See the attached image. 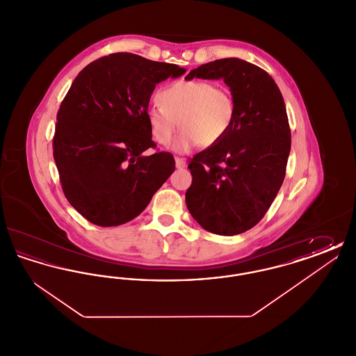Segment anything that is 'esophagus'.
Wrapping results in <instances>:
<instances>
[{"mask_svg":"<svg viewBox=\"0 0 356 356\" xmlns=\"http://www.w3.org/2000/svg\"><path fill=\"white\" fill-rule=\"evenodd\" d=\"M175 163H176V168L181 170L186 165V160L184 159H180V157H175Z\"/></svg>","mask_w":356,"mask_h":356,"instance_id":"1","label":"esophagus"}]
</instances>
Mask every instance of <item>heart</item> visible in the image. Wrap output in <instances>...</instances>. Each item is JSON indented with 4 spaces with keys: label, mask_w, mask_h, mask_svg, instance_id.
<instances>
[{
    "label": "heart",
    "mask_w": 356,
    "mask_h": 356,
    "mask_svg": "<svg viewBox=\"0 0 356 356\" xmlns=\"http://www.w3.org/2000/svg\"><path fill=\"white\" fill-rule=\"evenodd\" d=\"M159 102L147 111L153 138L168 145L179 124L183 127L173 143L175 152L184 153L195 145L211 147L228 134L235 118V102L225 88L204 80H180L157 95Z\"/></svg>",
    "instance_id": "1"
}]
</instances>
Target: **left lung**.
<instances>
[{
    "label": "left lung",
    "instance_id": "8db88e82",
    "mask_svg": "<svg viewBox=\"0 0 356 356\" xmlns=\"http://www.w3.org/2000/svg\"><path fill=\"white\" fill-rule=\"evenodd\" d=\"M224 80L235 118L220 143L197 153L188 168L186 203L208 232L234 236L263 219L286 176L291 131L283 96L271 76L240 58H221L186 80Z\"/></svg>",
    "mask_w": 356,
    "mask_h": 356
}]
</instances>
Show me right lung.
I'll use <instances>...</instances> for the list:
<instances>
[{"mask_svg":"<svg viewBox=\"0 0 356 356\" xmlns=\"http://www.w3.org/2000/svg\"><path fill=\"white\" fill-rule=\"evenodd\" d=\"M186 73L175 64L115 53L86 65L61 102L53 157L70 205L86 220L116 227L137 218L175 170L153 148L147 111L154 86Z\"/></svg>","mask_w":356,"mask_h":356,"instance_id":"add662e5","label":"right lung"}]
</instances>
